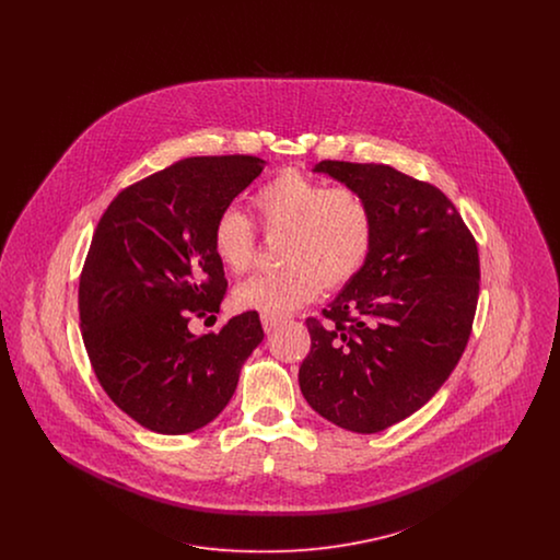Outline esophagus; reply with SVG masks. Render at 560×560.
<instances>
[{"mask_svg":"<svg viewBox=\"0 0 560 560\" xmlns=\"http://www.w3.org/2000/svg\"><path fill=\"white\" fill-rule=\"evenodd\" d=\"M260 320H262V327H265V331L270 334V331H275L279 325H283V317H275V315H260Z\"/></svg>","mask_w":560,"mask_h":560,"instance_id":"obj_1","label":"esophagus"}]
</instances>
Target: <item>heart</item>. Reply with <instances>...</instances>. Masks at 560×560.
<instances>
[{"label": "heart", "mask_w": 560, "mask_h": 560, "mask_svg": "<svg viewBox=\"0 0 560 560\" xmlns=\"http://www.w3.org/2000/svg\"><path fill=\"white\" fill-rule=\"evenodd\" d=\"M252 206L270 240L283 237V268L258 275L233 292L241 311L283 317L313 302L323 283L342 288L372 256L375 215L368 197L352 187H327L300 172H281L256 190ZM213 256L224 270L245 275L256 265L258 237L247 215L224 210L212 229Z\"/></svg>", "instance_id": "obj_1"}]
</instances>
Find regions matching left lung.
Instances as JSON below:
<instances>
[{
  "label": "left lung",
  "mask_w": 560,
  "mask_h": 560,
  "mask_svg": "<svg viewBox=\"0 0 560 560\" xmlns=\"http://www.w3.org/2000/svg\"><path fill=\"white\" fill-rule=\"evenodd\" d=\"M313 172L361 190L375 215L368 265L308 317L298 382L336 427L373 434L434 397L468 345L479 249L452 201L384 163L320 161Z\"/></svg>",
  "instance_id": "1"
}]
</instances>
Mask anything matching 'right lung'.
<instances>
[{
	"mask_svg": "<svg viewBox=\"0 0 560 560\" xmlns=\"http://www.w3.org/2000/svg\"><path fill=\"white\" fill-rule=\"evenodd\" d=\"M267 161L188 158L124 188L103 213L80 277V325L108 399L160 434L210 424L233 397L245 359L265 338L247 311L195 336L188 320L215 319L226 293L212 229Z\"/></svg>",
	"mask_w": 560,
	"mask_h": 560,
	"instance_id": "add662e5",
	"label": "right lung"
}]
</instances>
